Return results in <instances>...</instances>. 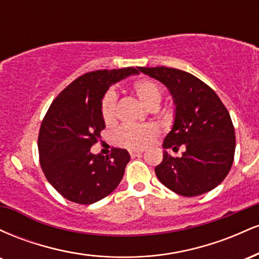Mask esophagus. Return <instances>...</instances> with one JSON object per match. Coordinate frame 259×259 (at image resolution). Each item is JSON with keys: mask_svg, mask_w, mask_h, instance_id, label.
I'll return each mask as SVG.
<instances>
[{"mask_svg": "<svg viewBox=\"0 0 259 259\" xmlns=\"http://www.w3.org/2000/svg\"><path fill=\"white\" fill-rule=\"evenodd\" d=\"M141 154H142V151H136V150L130 151V156L132 157H138V156H141Z\"/></svg>", "mask_w": 259, "mask_h": 259, "instance_id": "34e87169", "label": "esophagus"}]
</instances>
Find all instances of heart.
<instances>
[{
	"mask_svg": "<svg viewBox=\"0 0 259 259\" xmlns=\"http://www.w3.org/2000/svg\"><path fill=\"white\" fill-rule=\"evenodd\" d=\"M133 91L138 96L140 102L148 109L158 108L163 99L162 88L156 81L150 79L136 80L133 84ZM101 114L107 125L114 123L117 117V95L109 90L103 96L101 102ZM159 134L158 127L153 124L145 125H124L115 134V141L120 146L130 150H140L146 147Z\"/></svg>",
	"mask_w": 259,
	"mask_h": 259,
	"instance_id": "1",
	"label": "heart"
}]
</instances>
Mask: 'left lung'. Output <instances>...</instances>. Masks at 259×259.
I'll list each match as a JSON object with an SVG mask.
<instances>
[{
	"mask_svg": "<svg viewBox=\"0 0 259 259\" xmlns=\"http://www.w3.org/2000/svg\"><path fill=\"white\" fill-rule=\"evenodd\" d=\"M170 92L174 123L163 141V160L154 168L160 183L175 194L192 197L210 191L225 179L235 154V130L218 95L192 74L175 68L139 67ZM186 148L180 159L165 151Z\"/></svg>",
	"mask_w": 259,
	"mask_h": 259,
	"instance_id": "8db88e82",
	"label": "left lung"
}]
</instances>
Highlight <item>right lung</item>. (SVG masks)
Listing matches in <instances>:
<instances>
[{
	"label": "right lung",
	"instance_id": "obj_1",
	"mask_svg": "<svg viewBox=\"0 0 259 259\" xmlns=\"http://www.w3.org/2000/svg\"><path fill=\"white\" fill-rule=\"evenodd\" d=\"M139 74L135 68L96 70L79 76L56 97L41 123L38 154L49 183L67 200L91 204L115 190L130 154L113 148L111 156L90 148L106 127L101 102L109 86Z\"/></svg>",
	"mask_w": 259,
	"mask_h": 259
}]
</instances>
